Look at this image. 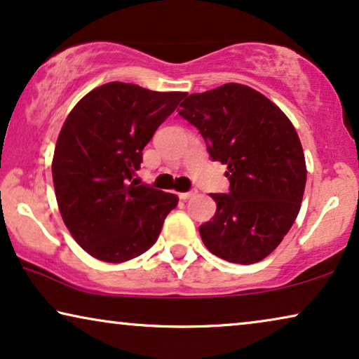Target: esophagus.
I'll use <instances>...</instances> for the list:
<instances>
[{"label": "esophagus", "mask_w": 359, "mask_h": 359, "mask_svg": "<svg viewBox=\"0 0 359 359\" xmlns=\"http://www.w3.org/2000/svg\"><path fill=\"white\" fill-rule=\"evenodd\" d=\"M196 193H198V191H188V193H180V199L186 201V199H189V198H193V196H196Z\"/></svg>", "instance_id": "esophagus-1"}]
</instances>
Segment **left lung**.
<instances>
[{"label": "left lung", "instance_id": "1", "mask_svg": "<svg viewBox=\"0 0 359 359\" xmlns=\"http://www.w3.org/2000/svg\"><path fill=\"white\" fill-rule=\"evenodd\" d=\"M180 116L199 130L210 158L227 165L229 193L210 194L217 209L199 227L204 245L225 262H262L301 209L307 170L296 129L273 101L238 83L189 95Z\"/></svg>", "mask_w": 359, "mask_h": 359}]
</instances>
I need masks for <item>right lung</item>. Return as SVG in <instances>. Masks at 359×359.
I'll use <instances>...</instances> for the list:
<instances>
[{
  "instance_id": "add662e5",
  "label": "right lung",
  "mask_w": 359,
  "mask_h": 359,
  "mask_svg": "<svg viewBox=\"0 0 359 359\" xmlns=\"http://www.w3.org/2000/svg\"><path fill=\"white\" fill-rule=\"evenodd\" d=\"M184 96L112 81L68 114L53 154V186L63 222L91 257L122 263L158 238L178 198L132 176L144 147Z\"/></svg>"
}]
</instances>
